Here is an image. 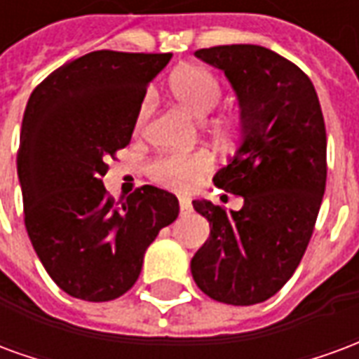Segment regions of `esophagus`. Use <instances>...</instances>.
Here are the masks:
<instances>
[{
    "mask_svg": "<svg viewBox=\"0 0 359 359\" xmlns=\"http://www.w3.org/2000/svg\"><path fill=\"white\" fill-rule=\"evenodd\" d=\"M179 203H180V213H182V215H187V213L192 211V203H190V200H187V198H180Z\"/></svg>",
    "mask_w": 359,
    "mask_h": 359,
    "instance_id": "1",
    "label": "esophagus"
}]
</instances>
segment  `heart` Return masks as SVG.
Segmentation results:
<instances>
[{
  "label": "heart",
  "mask_w": 359,
  "mask_h": 359,
  "mask_svg": "<svg viewBox=\"0 0 359 359\" xmlns=\"http://www.w3.org/2000/svg\"><path fill=\"white\" fill-rule=\"evenodd\" d=\"M169 88L187 109L198 117H203L217 107L223 100V84L210 69L198 65L182 67L169 79ZM154 105V92L148 90L140 100L136 111V126L146 125ZM215 123L225 126L231 123L229 115H219ZM213 169V156L205 149L196 151H165L151 159L148 172L157 184L175 190H188Z\"/></svg>",
  "instance_id": "heart-1"
}]
</instances>
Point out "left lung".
<instances>
[{
  "mask_svg": "<svg viewBox=\"0 0 359 359\" xmlns=\"http://www.w3.org/2000/svg\"><path fill=\"white\" fill-rule=\"evenodd\" d=\"M196 57L221 69L238 97V149L213 182L244 205L192 202L211 231L190 269L213 300L252 306L286 285L308 248L327 182L323 113L308 74L267 48L215 46Z\"/></svg>",
  "mask_w": 359,
  "mask_h": 359,
  "instance_id": "left-lung-1",
  "label": "left lung"
}]
</instances>
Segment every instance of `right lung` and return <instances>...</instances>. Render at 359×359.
I'll use <instances>...</instances> for the list:
<instances>
[{"instance_id":"obj_1","label":"right lung","mask_w":359,"mask_h":359,"mask_svg":"<svg viewBox=\"0 0 359 359\" xmlns=\"http://www.w3.org/2000/svg\"><path fill=\"white\" fill-rule=\"evenodd\" d=\"M172 53H86L43 79L22 117L17 172L25 226L53 283L73 298L109 302L133 288L144 254L179 217L156 187L115 202L109 157L128 146L148 84Z\"/></svg>"}]
</instances>
